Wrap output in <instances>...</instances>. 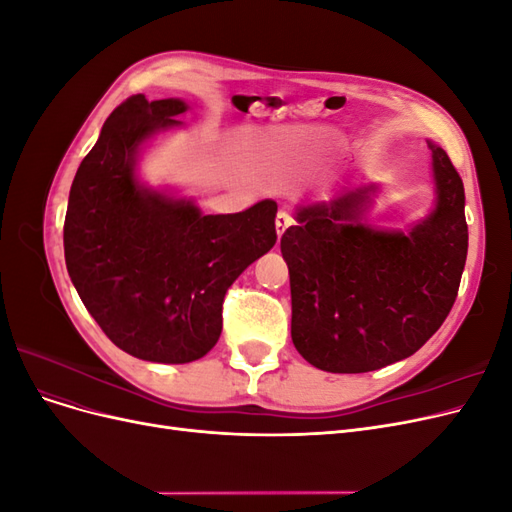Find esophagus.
Returning a JSON list of instances; mask_svg holds the SVG:
<instances>
[{"instance_id":"1","label":"esophagus","mask_w":512,"mask_h":512,"mask_svg":"<svg viewBox=\"0 0 512 512\" xmlns=\"http://www.w3.org/2000/svg\"><path fill=\"white\" fill-rule=\"evenodd\" d=\"M288 226H292L290 213H288V211H280V213H277V218H275V230H277V237H282Z\"/></svg>"}]
</instances>
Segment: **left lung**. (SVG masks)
Masks as SVG:
<instances>
[{
    "instance_id": "1",
    "label": "left lung",
    "mask_w": 512,
    "mask_h": 512,
    "mask_svg": "<svg viewBox=\"0 0 512 512\" xmlns=\"http://www.w3.org/2000/svg\"><path fill=\"white\" fill-rule=\"evenodd\" d=\"M427 145L436 207L408 232L361 222L378 185L299 207V224L284 232L292 344L322 371L363 374L408 359L451 312L468 256L466 194L446 151Z\"/></svg>"
}]
</instances>
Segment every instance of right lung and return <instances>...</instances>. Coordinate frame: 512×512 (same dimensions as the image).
Segmentation results:
<instances>
[{
  "mask_svg": "<svg viewBox=\"0 0 512 512\" xmlns=\"http://www.w3.org/2000/svg\"><path fill=\"white\" fill-rule=\"evenodd\" d=\"M179 98L136 94L102 126L70 188L64 252L70 280L111 342L151 363H192L222 333L232 282L277 241L275 200L203 215L194 200L136 177L141 145L179 128Z\"/></svg>",
  "mask_w": 512,
  "mask_h": 512,
  "instance_id": "add662e5",
  "label": "right lung"
}]
</instances>
